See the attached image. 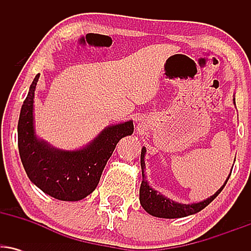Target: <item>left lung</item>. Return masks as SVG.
Returning <instances> with one entry per match:
<instances>
[{
    "mask_svg": "<svg viewBox=\"0 0 251 251\" xmlns=\"http://www.w3.org/2000/svg\"><path fill=\"white\" fill-rule=\"evenodd\" d=\"M145 148L142 149V155H140V165H142V174H143V181L142 185H140L139 190V200L140 204L146 212H149L150 215L154 216V217H160V218H180V217H186V216L194 215L200 212L201 210H203L205 206H208L212 201L221 194V191L226 186L227 179L230 178V172L229 177L224 183V185L216 192L215 195H212L211 197L208 200L200 201V203H194V204H180L176 203V201L169 200V198L164 197L163 195L158 194L157 191H154L153 189L150 188L146 180L145 174H144V170H145V162H144V157H145Z\"/></svg>",
    "mask_w": 251,
    "mask_h": 251,
    "instance_id": "left-lung-1",
    "label": "left lung"
}]
</instances>
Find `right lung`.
<instances>
[{"label": "right lung", "mask_w": 251, "mask_h": 251, "mask_svg": "<svg viewBox=\"0 0 251 251\" xmlns=\"http://www.w3.org/2000/svg\"><path fill=\"white\" fill-rule=\"evenodd\" d=\"M40 74L31 82L17 125L19 152L29 179L45 194L60 201H75L94 191L102 170L118 142L133 133V122L106 127L89 145L61 151L37 139L34 133V92Z\"/></svg>", "instance_id": "right-lung-1"}]
</instances>
